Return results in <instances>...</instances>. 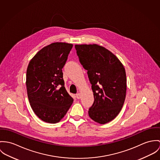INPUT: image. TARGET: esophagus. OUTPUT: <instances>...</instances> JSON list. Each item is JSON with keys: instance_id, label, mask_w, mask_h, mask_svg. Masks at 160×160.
Wrapping results in <instances>:
<instances>
[{"instance_id": "obj_1", "label": "esophagus", "mask_w": 160, "mask_h": 160, "mask_svg": "<svg viewBox=\"0 0 160 160\" xmlns=\"http://www.w3.org/2000/svg\"><path fill=\"white\" fill-rule=\"evenodd\" d=\"M81 93H80V92H78V93H77V94H76V96H77V99H80L81 98Z\"/></svg>"}]
</instances>
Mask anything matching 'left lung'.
<instances>
[{"instance_id": "obj_1", "label": "left lung", "mask_w": 160, "mask_h": 160, "mask_svg": "<svg viewBox=\"0 0 160 160\" xmlns=\"http://www.w3.org/2000/svg\"><path fill=\"white\" fill-rule=\"evenodd\" d=\"M75 47L92 85L94 101L89 109V116L96 123H107L118 115L124 104V66L114 54L99 45H75Z\"/></svg>"}]
</instances>
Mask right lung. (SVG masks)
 Masks as SVG:
<instances>
[{
	"label": "right lung",
	"instance_id": "right-lung-1",
	"mask_svg": "<svg viewBox=\"0 0 160 160\" xmlns=\"http://www.w3.org/2000/svg\"><path fill=\"white\" fill-rule=\"evenodd\" d=\"M72 47V43H52L38 51L28 64L26 85L29 101L45 122H60L73 102L64 87L62 71Z\"/></svg>",
	"mask_w": 160,
	"mask_h": 160
}]
</instances>
